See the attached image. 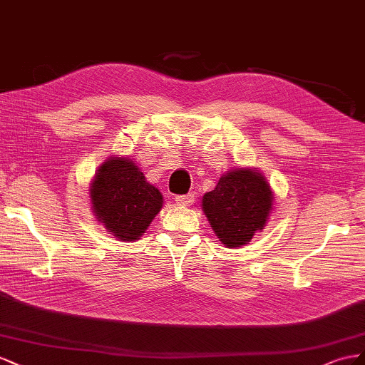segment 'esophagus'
<instances>
[{
	"mask_svg": "<svg viewBox=\"0 0 365 365\" xmlns=\"http://www.w3.org/2000/svg\"><path fill=\"white\" fill-rule=\"evenodd\" d=\"M174 202L179 206H188L194 202V194H185V195H175Z\"/></svg>",
	"mask_w": 365,
	"mask_h": 365,
	"instance_id": "obj_1",
	"label": "esophagus"
}]
</instances>
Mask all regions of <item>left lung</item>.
Segmentation results:
<instances>
[{
	"mask_svg": "<svg viewBox=\"0 0 365 365\" xmlns=\"http://www.w3.org/2000/svg\"><path fill=\"white\" fill-rule=\"evenodd\" d=\"M202 207L227 247H240L263 229L272 210V191L257 170H232L203 195Z\"/></svg>",
	"mask_w": 365,
	"mask_h": 365,
	"instance_id": "1",
	"label": "left lung"
}]
</instances>
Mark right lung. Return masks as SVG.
<instances>
[{"label": "right lung", "instance_id": "obj_1", "mask_svg": "<svg viewBox=\"0 0 365 365\" xmlns=\"http://www.w3.org/2000/svg\"><path fill=\"white\" fill-rule=\"evenodd\" d=\"M93 212L120 240H136L160 211L163 199L130 159L103 162L91 183Z\"/></svg>", "mask_w": 365, "mask_h": 365}]
</instances>
